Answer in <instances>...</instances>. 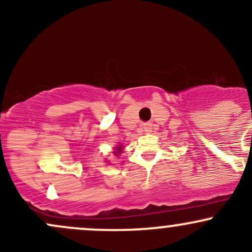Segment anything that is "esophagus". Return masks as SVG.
Listing matches in <instances>:
<instances>
[{"label": "esophagus", "instance_id": "obj_1", "mask_svg": "<svg viewBox=\"0 0 252 252\" xmlns=\"http://www.w3.org/2000/svg\"><path fill=\"white\" fill-rule=\"evenodd\" d=\"M152 123H144L143 124V129H144V131L146 132H150L152 131Z\"/></svg>", "mask_w": 252, "mask_h": 252}]
</instances>
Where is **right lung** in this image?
<instances>
[{"label": "right lung", "instance_id": "obj_1", "mask_svg": "<svg viewBox=\"0 0 252 252\" xmlns=\"http://www.w3.org/2000/svg\"><path fill=\"white\" fill-rule=\"evenodd\" d=\"M117 150H118V153H120V150H121V147H117V148H116Z\"/></svg>", "mask_w": 252, "mask_h": 252}]
</instances>
